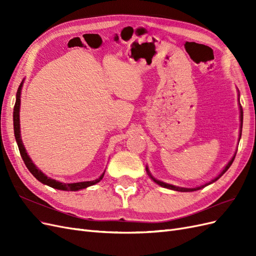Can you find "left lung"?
Here are the masks:
<instances>
[{"instance_id": "left-lung-1", "label": "left lung", "mask_w": 256, "mask_h": 256, "mask_svg": "<svg viewBox=\"0 0 256 256\" xmlns=\"http://www.w3.org/2000/svg\"><path fill=\"white\" fill-rule=\"evenodd\" d=\"M242 120H244V112H242V106H240V120H242ZM235 156H236V154H234V157L232 158V160L228 162V164L224 168V170L223 171L221 172V174L218 176V177H216L214 180H212L210 182H208V184H203V186H200V187H196V188H182V187H176V186H173V184H166V182H160V180H154V178L150 174V172H148V170H147V172H148V175L152 178V180L154 182H156L159 186H161V187H164V188H168V189H171V190H176V191H182V192H190V191H196V190H200V189H202V188H204L205 186H207V184H212V182H216V180H219V178L226 173L228 170V168L232 166V164H233V161H234V159H235Z\"/></svg>"}]
</instances>
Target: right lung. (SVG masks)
<instances>
[{
    "label": "right lung",
    "mask_w": 256,
    "mask_h": 256,
    "mask_svg": "<svg viewBox=\"0 0 256 256\" xmlns=\"http://www.w3.org/2000/svg\"><path fill=\"white\" fill-rule=\"evenodd\" d=\"M21 88H22V82L19 85V88L17 90V98H16V104H14V138H16V141L19 147V152L22 157V160L24 161V164L28 168V171L33 174V176L36 178L37 180H40V182L49 186V187H52L54 189L58 190H65V191H76L80 189H84L88 188L90 186L95 184L97 182H99L100 180H102V177L104 175V173H102V175L100 176L99 178L95 180H90V182H74V184H64V182H56V180H52L50 177L46 176L40 170H38L34 164L32 162V160L30 159V157L28 156V154L26 152L24 146L22 144L21 138H20V120H19V110H20V95H21Z\"/></svg>",
    "instance_id": "add662e5"
}]
</instances>
